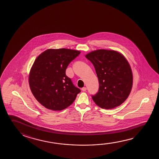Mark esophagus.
Wrapping results in <instances>:
<instances>
[{
    "label": "esophagus",
    "mask_w": 159,
    "mask_h": 159,
    "mask_svg": "<svg viewBox=\"0 0 159 159\" xmlns=\"http://www.w3.org/2000/svg\"><path fill=\"white\" fill-rule=\"evenodd\" d=\"M81 90H82V91H85L86 90V88H85V87H84V88L81 89Z\"/></svg>",
    "instance_id": "esophagus-1"
}]
</instances>
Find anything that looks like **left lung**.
<instances>
[{"label":"left lung","instance_id":"obj_1","mask_svg":"<svg viewBox=\"0 0 159 159\" xmlns=\"http://www.w3.org/2000/svg\"><path fill=\"white\" fill-rule=\"evenodd\" d=\"M85 57L94 65L99 80V91L92 99L98 106L110 109L122 104L133 86L130 64L123 55L115 50L99 49Z\"/></svg>","mask_w":159,"mask_h":159}]
</instances>
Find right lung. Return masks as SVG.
Returning <instances> with one entry per match:
<instances>
[{
	"mask_svg": "<svg viewBox=\"0 0 159 159\" xmlns=\"http://www.w3.org/2000/svg\"><path fill=\"white\" fill-rule=\"evenodd\" d=\"M80 52L69 49H49L35 60L29 76L31 93L39 103L59 111L72 104L81 90L74 85L65 71Z\"/></svg>",
	"mask_w": 159,
	"mask_h": 159,
	"instance_id": "1",
	"label": "right lung"
}]
</instances>
